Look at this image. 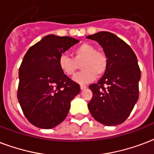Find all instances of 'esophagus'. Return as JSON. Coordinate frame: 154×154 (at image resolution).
I'll use <instances>...</instances> for the list:
<instances>
[{
  "instance_id": "1",
  "label": "esophagus",
  "mask_w": 154,
  "mask_h": 154,
  "mask_svg": "<svg viewBox=\"0 0 154 154\" xmlns=\"http://www.w3.org/2000/svg\"><path fill=\"white\" fill-rule=\"evenodd\" d=\"M80 88H81V89H82V90H83V89H86L87 86L86 85H80Z\"/></svg>"
}]
</instances>
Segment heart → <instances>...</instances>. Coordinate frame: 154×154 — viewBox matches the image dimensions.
I'll return each mask as SVG.
<instances>
[{"instance_id": "1", "label": "heart", "mask_w": 154, "mask_h": 154, "mask_svg": "<svg viewBox=\"0 0 154 154\" xmlns=\"http://www.w3.org/2000/svg\"><path fill=\"white\" fill-rule=\"evenodd\" d=\"M82 70L75 75L73 81L79 84H87L102 76L107 70L108 57L104 52L97 50L94 45L83 43L72 51V58L62 54L58 58V66L64 74L72 76L80 63Z\"/></svg>"}]
</instances>
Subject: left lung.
Here are the masks:
<instances>
[{"instance_id": "obj_1", "label": "left lung", "mask_w": 154, "mask_h": 154, "mask_svg": "<svg viewBox=\"0 0 154 154\" xmlns=\"http://www.w3.org/2000/svg\"><path fill=\"white\" fill-rule=\"evenodd\" d=\"M86 38L101 45L108 57L106 72L97 84L89 85L93 97L88 104L96 121L108 126L122 124L138 100L141 70L131 47L109 32Z\"/></svg>"}]
</instances>
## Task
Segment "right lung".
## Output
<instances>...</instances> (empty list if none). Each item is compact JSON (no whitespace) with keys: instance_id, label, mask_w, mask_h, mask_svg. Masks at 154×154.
<instances>
[{"instance_id":"add662e5","label":"right lung","mask_w":154,"mask_h":154,"mask_svg":"<svg viewBox=\"0 0 154 154\" xmlns=\"http://www.w3.org/2000/svg\"><path fill=\"white\" fill-rule=\"evenodd\" d=\"M79 41L48 35L31 46L19 68L17 99L23 113L33 125L51 129L62 122L80 85L64 74L58 58Z\"/></svg>"}]
</instances>
